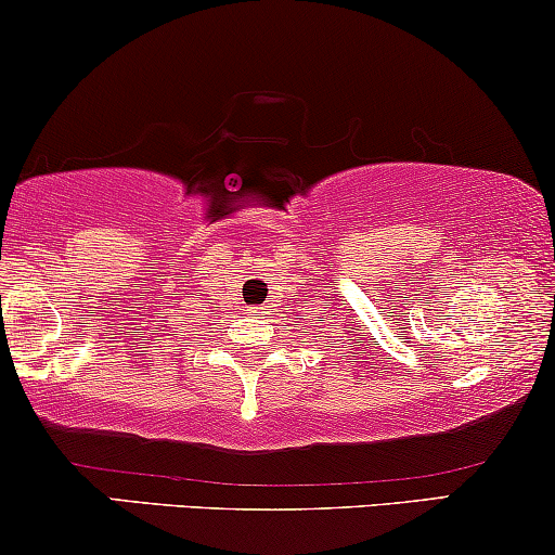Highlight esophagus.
Masks as SVG:
<instances>
[{
	"instance_id": "obj_1",
	"label": "esophagus",
	"mask_w": 555,
	"mask_h": 555,
	"mask_svg": "<svg viewBox=\"0 0 555 555\" xmlns=\"http://www.w3.org/2000/svg\"><path fill=\"white\" fill-rule=\"evenodd\" d=\"M249 313H255V317H262L264 311H262V309H257V306H255V309H249Z\"/></svg>"
}]
</instances>
